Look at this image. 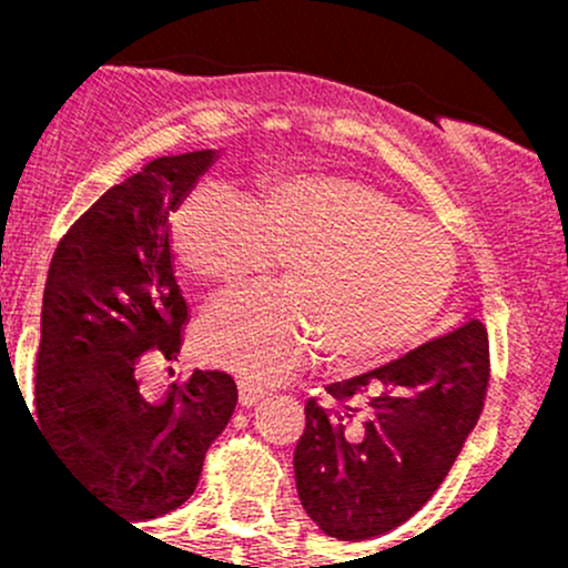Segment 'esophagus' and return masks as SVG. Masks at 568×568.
I'll return each instance as SVG.
<instances>
[{"label":"esophagus","mask_w":568,"mask_h":568,"mask_svg":"<svg viewBox=\"0 0 568 568\" xmlns=\"http://www.w3.org/2000/svg\"><path fill=\"white\" fill-rule=\"evenodd\" d=\"M237 393H240V406L247 408V406H256V403L262 400L264 387L251 379H237Z\"/></svg>","instance_id":"obj_1"}]
</instances>
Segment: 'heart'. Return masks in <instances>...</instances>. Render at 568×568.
I'll return each mask as SVG.
<instances>
[{"label":"heart","instance_id":"heart-1","mask_svg":"<svg viewBox=\"0 0 568 568\" xmlns=\"http://www.w3.org/2000/svg\"><path fill=\"white\" fill-rule=\"evenodd\" d=\"M181 264L234 291L285 258L291 285H264L207 310L197 347L207 363L251 379H283L317 347L374 363L408 347L446 304L456 245L382 189L302 175L237 200L200 189L175 221Z\"/></svg>","mask_w":568,"mask_h":568}]
</instances>
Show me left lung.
I'll use <instances>...</instances> for the list:
<instances>
[{"instance_id":"1","label":"left lung","mask_w":568,"mask_h":568,"mask_svg":"<svg viewBox=\"0 0 568 568\" xmlns=\"http://www.w3.org/2000/svg\"><path fill=\"white\" fill-rule=\"evenodd\" d=\"M488 387V331L459 323L368 374L306 400L293 454L304 510L344 542L379 537L438 491L478 425Z\"/></svg>"}]
</instances>
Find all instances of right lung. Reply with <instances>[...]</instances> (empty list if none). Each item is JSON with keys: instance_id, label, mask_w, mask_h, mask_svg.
<instances>
[{"instance_id": "right-lung-1", "label": "right lung", "mask_w": 568, "mask_h": 568, "mask_svg": "<svg viewBox=\"0 0 568 568\" xmlns=\"http://www.w3.org/2000/svg\"><path fill=\"white\" fill-rule=\"evenodd\" d=\"M216 158V149L158 158L101 194L63 234L44 283L31 419L130 520L192 497L237 406L224 371H194L160 397L139 382L184 344L189 306L173 272L171 216Z\"/></svg>"}]
</instances>
